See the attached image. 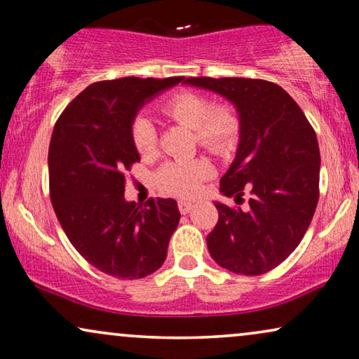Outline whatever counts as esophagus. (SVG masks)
I'll use <instances>...</instances> for the list:
<instances>
[{
	"instance_id": "1",
	"label": "esophagus",
	"mask_w": 359,
	"mask_h": 359,
	"mask_svg": "<svg viewBox=\"0 0 359 359\" xmlns=\"http://www.w3.org/2000/svg\"><path fill=\"white\" fill-rule=\"evenodd\" d=\"M178 208H180L181 214H188V212H191V209L194 208V204L189 203V201H180Z\"/></svg>"
}]
</instances>
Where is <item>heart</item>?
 <instances>
[{
    "label": "heart",
    "instance_id": "heart-1",
    "mask_svg": "<svg viewBox=\"0 0 359 359\" xmlns=\"http://www.w3.org/2000/svg\"><path fill=\"white\" fill-rule=\"evenodd\" d=\"M161 112L171 119L194 129L196 140L214 154H225L237 144L240 119L232 107L214 106L208 96L194 91H180L168 97ZM132 142L140 155H149L156 144V130L149 117H137L132 124ZM209 161L183 158L165 163L156 173V184L166 193L180 198H193L203 181L210 175Z\"/></svg>",
    "mask_w": 359,
    "mask_h": 359
}]
</instances>
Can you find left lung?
Returning <instances> with one entry per match:
<instances>
[{
  "instance_id": "obj_1",
  "label": "left lung",
  "mask_w": 359,
  "mask_h": 359,
  "mask_svg": "<svg viewBox=\"0 0 359 359\" xmlns=\"http://www.w3.org/2000/svg\"><path fill=\"white\" fill-rule=\"evenodd\" d=\"M184 85L217 93L238 112L237 155L220 193L248 209L215 203L219 222L208 235L214 262L258 276L281 264L306 233L318 203L320 150L297 102L271 81L252 78H188Z\"/></svg>"
}]
</instances>
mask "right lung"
<instances>
[{
    "label": "right lung",
    "mask_w": 359,
    "mask_h": 359,
    "mask_svg": "<svg viewBox=\"0 0 359 359\" xmlns=\"http://www.w3.org/2000/svg\"><path fill=\"white\" fill-rule=\"evenodd\" d=\"M184 76L93 83L65 107L48 147V184L58 222L88 263L119 279L156 271L178 227L175 199L126 201V175L139 151L132 124L145 102Z\"/></svg>",
    "instance_id": "obj_1"
}]
</instances>
